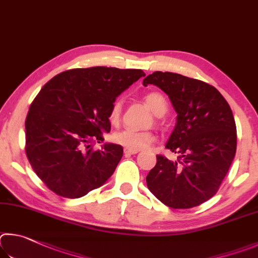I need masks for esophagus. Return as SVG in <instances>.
Returning a JSON list of instances; mask_svg holds the SVG:
<instances>
[{"instance_id": "obj_1", "label": "esophagus", "mask_w": 258, "mask_h": 258, "mask_svg": "<svg viewBox=\"0 0 258 258\" xmlns=\"http://www.w3.org/2000/svg\"><path fill=\"white\" fill-rule=\"evenodd\" d=\"M139 151L138 150H132V148H124V154L125 155H133V154H137Z\"/></svg>"}]
</instances>
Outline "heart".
Here are the masks:
<instances>
[{
	"label": "heart",
	"mask_w": 258,
	"mask_h": 258,
	"mask_svg": "<svg viewBox=\"0 0 258 258\" xmlns=\"http://www.w3.org/2000/svg\"><path fill=\"white\" fill-rule=\"evenodd\" d=\"M145 102L155 115H163L168 110V102H166L163 95L156 92L148 93L145 96ZM122 103L121 101H115L112 104L110 110V121L112 123H116L120 119ZM113 139L116 144L125 148L132 150H143L150 146L155 141L154 134L151 132H143L134 128H125L117 132L113 136Z\"/></svg>",
	"instance_id": "b5f03b06"
}]
</instances>
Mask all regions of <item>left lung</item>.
<instances>
[{
	"label": "left lung",
	"mask_w": 258,
	"mask_h": 258,
	"mask_svg": "<svg viewBox=\"0 0 258 258\" xmlns=\"http://www.w3.org/2000/svg\"><path fill=\"white\" fill-rule=\"evenodd\" d=\"M168 95L177 122L165 147L175 161L157 155L146 177L157 200L172 209H191L213 197L236 155L237 128L218 89L173 72L155 71L143 81Z\"/></svg>",
	"instance_id": "obj_1"
}]
</instances>
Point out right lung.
I'll return each mask as SVG.
<instances>
[{"label": "right lung", "instance_id": "1", "mask_svg": "<svg viewBox=\"0 0 258 258\" xmlns=\"http://www.w3.org/2000/svg\"><path fill=\"white\" fill-rule=\"evenodd\" d=\"M141 69L93 67L68 70L44 85L26 117V154L49 190L79 198L101 187L119 163L123 148L104 144L112 104L144 77Z\"/></svg>", "mask_w": 258, "mask_h": 258}]
</instances>
